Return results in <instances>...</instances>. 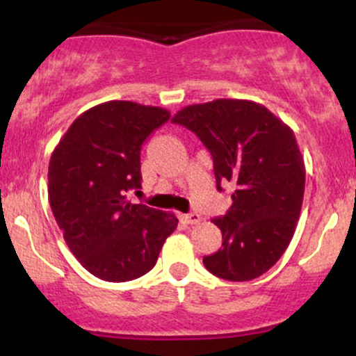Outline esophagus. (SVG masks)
<instances>
[{"instance_id":"34e87169","label":"esophagus","mask_w":356,"mask_h":356,"mask_svg":"<svg viewBox=\"0 0 356 356\" xmlns=\"http://www.w3.org/2000/svg\"><path fill=\"white\" fill-rule=\"evenodd\" d=\"M182 219L186 220L187 224H197V222H201V216H199L197 212H191V214L182 216Z\"/></svg>"}]
</instances>
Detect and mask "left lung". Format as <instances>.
Instances as JSON below:
<instances>
[{
  "label": "left lung",
  "mask_w": 356,
  "mask_h": 356,
  "mask_svg": "<svg viewBox=\"0 0 356 356\" xmlns=\"http://www.w3.org/2000/svg\"><path fill=\"white\" fill-rule=\"evenodd\" d=\"M174 124L207 147L220 184L234 187L232 206L212 222L222 248L204 266L227 281H249L277 263L291 243L305 194V162L293 130L264 105L218 99L179 110Z\"/></svg>",
  "instance_id": "left-lung-1"
}]
</instances>
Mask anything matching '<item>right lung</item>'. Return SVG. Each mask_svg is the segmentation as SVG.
<instances>
[{
    "mask_svg": "<svg viewBox=\"0 0 356 356\" xmlns=\"http://www.w3.org/2000/svg\"><path fill=\"white\" fill-rule=\"evenodd\" d=\"M165 108L112 100L83 112L48 165V199L73 256L93 276L136 280L155 266L177 218L127 201L140 189V149L165 124Z\"/></svg>",
    "mask_w": 356,
    "mask_h": 356,
    "instance_id": "right-lung-1",
    "label": "right lung"
}]
</instances>
